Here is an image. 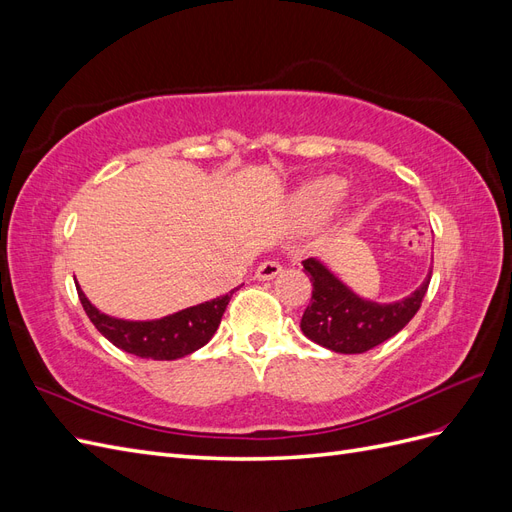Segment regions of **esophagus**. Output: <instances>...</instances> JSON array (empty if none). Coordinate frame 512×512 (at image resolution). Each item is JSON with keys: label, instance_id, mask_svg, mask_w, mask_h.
<instances>
[{"label": "esophagus", "instance_id": "1", "mask_svg": "<svg viewBox=\"0 0 512 512\" xmlns=\"http://www.w3.org/2000/svg\"><path fill=\"white\" fill-rule=\"evenodd\" d=\"M280 273H282V265H280V262H275V260L262 262V265L256 269V277L262 282L273 280V277H277Z\"/></svg>", "mask_w": 512, "mask_h": 512}]
</instances>
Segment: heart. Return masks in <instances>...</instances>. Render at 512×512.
<instances>
[{
	"label": "heart",
	"instance_id": "obj_1",
	"mask_svg": "<svg viewBox=\"0 0 512 512\" xmlns=\"http://www.w3.org/2000/svg\"><path fill=\"white\" fill-rule=\"evenodd\" d=\"M346 192V181L342 177H318L305 183L294 196V207H297L299 218L307 224H318L327 220L339 198Z\"/></svg>",
	"mask_w": 512,
	"mask_h": 512
}]
</instances>
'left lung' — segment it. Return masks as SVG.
Listing matches in <instances>:
<instances>
[{"label": "left lung", "instance_id": "obj_1", "mask_svg": "<svg viewBox=\"0 0 512 512\" xmlns=\"http://www.w3.org/2000/svg\"><path fill=\"white\" fill-rule=\"evenodd\" d=\"M303 271L314 290L301 318V331L318 346L339 354L367 352L404 329L421 307L431 280L429 273L406 299L376 303L352 292L318 258L303 260Z\"/></svg>", "mask_w": 512, "mask_h": 512}]
</instances>
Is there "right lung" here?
<instances>
[{
  "instance_id": "obj_1",
  "label": "right lung",
  "mask_w": 512,
  "mask_h": 512,
  "mask_svg": "<svg viewBox=\"0 0 512 512\" xmlns=\"http://www.w3.org/2000/svg\"><path fill=\"white\" fill-rule=\"evenodd\" d=\"M76 292H79L81 305L89 320L113 346L141 356V359L175 361L209 342L213 333L218 331L226 305L237 288L224 294V297L181 309V312L160 320H121L106 316L89 303L79 286H76Z\"/></svg>"
}]
</instances>
